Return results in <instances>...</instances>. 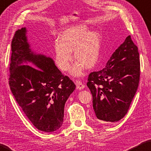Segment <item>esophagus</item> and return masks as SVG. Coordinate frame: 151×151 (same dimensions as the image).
Listing matches in <instances>:
<instances>
[{
  "label": "esophagus",
  "instance_id": "1",
  "mask_svg": "<svg viewBox=\"0 0 151 151\" xmlns=\"http://www.w3.org/2000/svg\"><path fill=\"white\" fill-rule=\"evenodd\" d=\"M75 84L76 86V89H78L79 90H82L85 87V86L82 83L81 81H76Z\"/></svg>",
  "mask_w": 151,
  "mask_h": 151
}]
</instances>
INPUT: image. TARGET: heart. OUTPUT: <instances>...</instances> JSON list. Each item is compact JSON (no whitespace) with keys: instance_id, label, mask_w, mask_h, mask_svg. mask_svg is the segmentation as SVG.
Returning a JSON list of instances; mask_svg holds the SVG:
<instances>
[{"instance_id":"obj_1","label":"heart","mask_w":151,"mask_h":151,"mask_svg":"<svg viewBox=\"0 0 151 151\" xmlns=\"http://www.w3.org/2000/svg\"><path fill=\"white\" fill-rule=\"evenodd\" d=\"M101 50V37L99 32L90 30L86 25L78 24L61 32L54 46V59L61 70H67L73 61V52L76 62L71 68V73L81 76L84 68L90 70L97 65Z\"/></svg>"}]
</instances>
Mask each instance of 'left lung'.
<instances>
[{
    "label": "left lung",
    "mask_w": 151,
    "mask_h": 151,
    "mask_svg": "<svg viewBox=\"0 0 151 151\" xmlns=\"http://www.w3.org/2000/svg\"><path fill=\"white\" fill-rule=\"evenodd\" d=\"M139 76L138 48L129 35L105 69L88 76L87 86L92 94L93 111L99 122H115L125 116L137 90Z\"/></svg>",
    "instance_id": "1"
}]
</instances>
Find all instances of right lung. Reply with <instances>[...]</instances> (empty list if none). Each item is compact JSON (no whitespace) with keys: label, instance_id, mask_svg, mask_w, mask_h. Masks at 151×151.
I'll return each instance as SVG.
<instances>
[{"label":"right lung","instance_id":"obj_1","mask_svg":"<svg viewBox=\"0 0 151 151\" xmlns=\"http://www.w3.org/2000/svg\"><path fill=\"white\" fill-rule=\"evenodd\" d=\"M27 32L26 27L17 30L12 42L9 84L35 128L52 132L63 124L65 104L76 86L52 58L32 50Z\"/></svg>","mask_w":151,"mask_h":151}]
</instances>
